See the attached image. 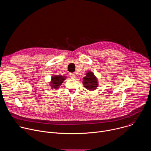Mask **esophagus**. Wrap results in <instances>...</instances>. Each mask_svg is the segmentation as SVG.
I'll return each mask as SVG.
<instances>
[{
  "label": "esophagus",
  "instance_id": "34e87169",
  "mask_svg": "<svg viewBox=\"0 0 151 151\" xmlns=\"http://www.w3.org/2000/svg\"><path fill=\"white\" fill-rule=\"evenodd\" d=\"M70 77L72 78H76V74H75V73H70Z\"/></svg>",
  "mask_w": 151,
  "mask_h": 151
}]
</instances>
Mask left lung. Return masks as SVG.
I'll list each match as a JSON object with an SVG mask.
<instances>
[{"instance_id": "obj_1", "label": "left lung", "mask_w": 151, "mask_h": 151, "mask_svg": "<svg viewBox=\"0 0 151 151\" xmlns=\"http://www.w3.org/2000/svg\"><path fill=\"white\" fill-rule=\"evenodd\" d=\"M82 83L84 87L90 91L96 90L98 87L97 79L94 73L91 72H88L86 74V76L83 78Z\"/></svg>"}]
</instances>
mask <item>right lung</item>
I'll list each match as a JSON object with an SVG mask.
<instances>
[{
  "label": "right lung",
  "mask_w": 151,
  "mask_h": 151,
  "mask_svg": "<svg viewBox=\"0 0 151 151\" xmlns=\"http://www.w3.org/2000/svg\"><path fill=\"white\" fill-rule=\"evenodd\" d=\"M65 76H62L61 75H54L52 76L51 81V87L52 88L58 89L63 81L66 79Z\"/></svg>",
  "instance_id": "right-lung-1"
}]
</instances>
